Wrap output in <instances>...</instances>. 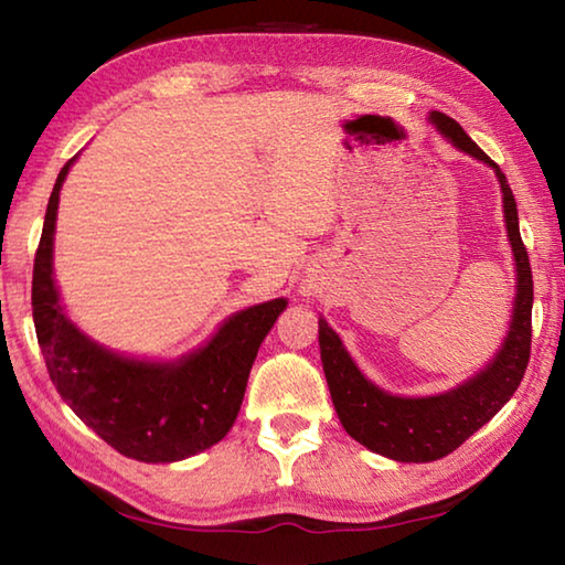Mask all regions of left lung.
Instances as JSON below:
<instances>
[{"label": "left lung", "instance_id": "8db88e82", "mask_svg": "<svg viewBox=\"0 0 565 565\" xmlns=\"http://www.w3.org/2000/svg\"><path fill=\"white\" fill-rule=\"evenodd\" d=\"M428 121L448 145L493 169L501 184L503 222L509 234L515 296L503 343L493 359L473 376L431 396H398L376 386L351 359L337 331L319 317V349L323 374L331 391L341 426L369 451L401 463H428L456 451L468 436L499 414L519 388L531 356V309L533 276L519 232V209L505 174L495 161L461 129V124L441 111L428 114Z\"/></svg>", "mask_w": 565, "mask_h": 565}]
</instances>
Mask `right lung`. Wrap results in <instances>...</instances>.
<instances>
[{
  "instance_id": "right-lung-1",
  "label": "right lung",
  "mask_w": 565,
  "mask_h": 565,
  "mask_svg": "<svg viewBox=\"0 0 565 565\" xmlns=\"http://www.w3.org/2000/svg\"><path fill=\"white\" fill-rule=\"evenodd\" d=\"M76 159L56 177L36 248V341L52 384L94 434L134 461H184L232 431L256 353L289 301L281 296L232 313L212 339L177 359L127 356L94 341L70 319L54 279L60 191Z\"/></svg>"
}]
</instances>
